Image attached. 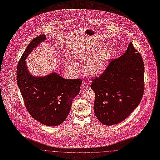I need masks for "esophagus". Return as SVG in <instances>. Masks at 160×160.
<instances>
[{
  "instance_id": "1",
  "label": "esophagus",
  "mask_w": 160,
  "mask_h": 160,
  "mask_svg": "<svg viewBox=\"0 0 160 160\" xmlns=\"http://www.w3.org/2000/svg\"><path fill=\"white\" fill-rule=\"evenodd\" d=\"M82 88H84V89H86V88H87L88 86H89V85H88V83H86V82H82Z\"/></svg>"
}]
</instances>
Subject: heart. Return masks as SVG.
<instances>
[{"label": "heart", "instance_id": "b5f03b06", "mask_svg": "<svg viewBox=\"0 0 160 160\" xmlns=\"http://www.w3.org/2000/svg\"><path fill=\"white\" fill-rule=\"evenodd\" d=\"M94 54V52L86 47L77 48L73 52L74 57L79 62L87 61L84 66L85 73L91 76H96L101 73L108 64L112 57V52L110 48H104L98 53L92 57L88 60V58ZM68 66L76 71L77 66L76 63L71 61H68Z\"/></svg>", "mask_w": 160, "mask_h": 160}]
</instances>
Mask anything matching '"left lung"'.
<instances>
[{
  "mask_svg": "<svg viewBox=\"0 0 160 160\" xmlns=\"http://www.w3.org/2000/svg\"><path fill=\"white\" fill-rule=\"evenodd\" d=\"M144 72L141 55L130 42L122 56L112 60L99 77L92 78L94 112L100 122L117 124L135 110L144 93Z\"/></svg>",
  "mask_w": 160,
  "mask_h": 160,
  "instance_id": "left-lung-1",
  "label": "left lung"
}]
</instances>
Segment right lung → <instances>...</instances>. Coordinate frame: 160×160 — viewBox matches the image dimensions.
<instances>
[{
	"instance_id": "1",
	"label": "right lung",
	"mask_w": 160,
	"mask_h": 160,
	"mask_svg": "<svg viewBox=\"0 0 160 160\" xmlns=\"http://www.w3.org/2000/svg\"><path fill=\"white\" fill-rule=\"evenodd\" d=\"M47 40L45 35L32 40L17 66V82L25 107L30 115L48 126H57L68 117L72 100L80 91V79H64L56 72L43 77L29 74L26 58L40 43Z\"/></svg>"
}]
</instances>
